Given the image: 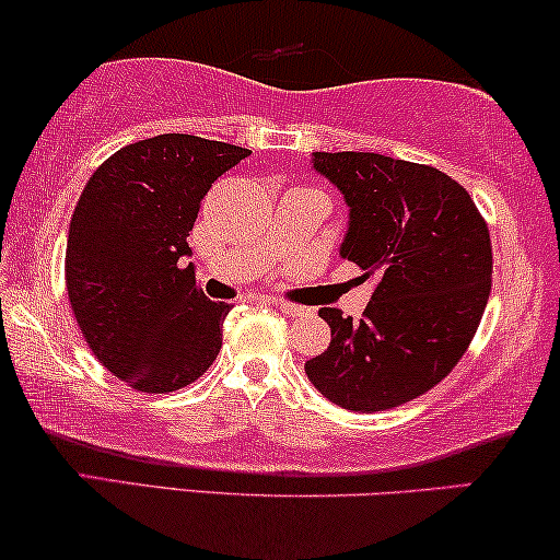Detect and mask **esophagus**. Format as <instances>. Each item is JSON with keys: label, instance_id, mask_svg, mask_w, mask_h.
I'll return each mask as SVG.
<instances>
[{"label": "esophagus", "instance_id": "esophagus-1", "mask_svg": "<svg viewBox=\"0 0 560 560\" xmlns=\"http://www.w3.org/2000/svg\"><path fill=\"white\" fill-rule=\"evenodd\" d=\"M275 308L285 313V316H305V308H301V305H293V303H282V301H275Z\"/></svg>", "mask_w": 560, "mask_h": 560}]
</instances>
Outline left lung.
<instances>
[{"label": "left lung", "instance_id": "left-lung-1", "mask_svg": "<svg viewBox=\"0 0 560 560\" xmlns=\"http://www.w3.org/2000/svg\"><path fill=\"white\" fill-rule=\"evenodd\" d=\"M349 206L341 257L374 278L362 320L324 308V354L305 362L339 408L377 412L416 400L454 370L492 290V242L471 196L446 173L377 152H313Z\"/></svg>", "mask_w": 560, "mask_h": 560}]
</instances>
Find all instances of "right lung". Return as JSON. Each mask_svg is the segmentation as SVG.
I'll use <instances>...</instances> for the list:
<instances>
[{"instance_id":"add662e5","label":"right lung","mask_w":560,"mask_h":560,"mask_svg":"<svg viewBox=\"0 0 560 560\" xmlns=\"http://www.w3.org/2000/svg\"><path fill=\"white\" fill-rule=\"evenodd\" d=\"M247 155L158 135L104 160L75 203L66 247L75 324L98 362L140 393L186 387L219 354L232 305L198 290L188 232L211 183Z\"/></svg>"}]
</instances>
